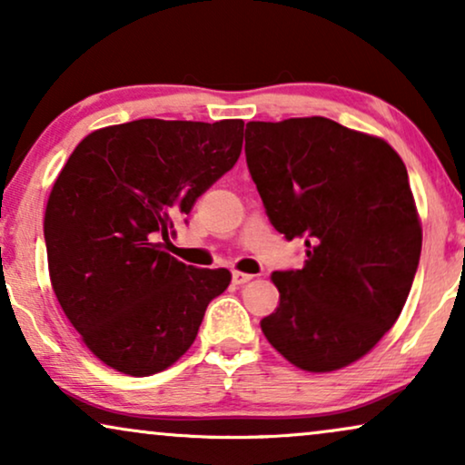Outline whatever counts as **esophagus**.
Returning a JSON list of instances; mask_svg holds the SVG:
<instances>
[{
    "mask_svg": "<svg viewBox=\"0 0 465 465\" xmlns=\"http://www.w3.org/2000/svg\"><path fill=\"white\" fill-rule=\"evenodd\" d=\"M253 275H250V272H241V271H232V282L237 285H243L247 282H252Z\"/></svg>",
    "mask_w": 465,
    "mask_h": 465,
    "instance_id": "esophagus-1",
    "label": "esophagus"
}]
</instances>
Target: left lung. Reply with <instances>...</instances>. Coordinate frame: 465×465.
Listing matches in <instances>:
<instances>
[{"mask_svg": "<svg viewBox=\"0 0 465 465\" xmlns=\"http://www.w3.org/2000/svg\"><path fill=\"white\" fill-rule=\"evenodd\" d=\"M245 158L271 224L307 247L302 269L271 275L266 341L307 372L353 364L402 313L421 256L402 158L322 116L247 123Z\"/></svg>", "mask_w": 465, "mask_h": 465, "instance_id": "8db88e82", "label": "left lung"}]
</instances>
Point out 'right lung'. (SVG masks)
Returning a JSON list of instances; mask_svg holds the SVG:
<instances>
[{
  "label": "right lung",
  "mask_w": 465,
  "mask_h": 465,
  "mask_svg": "<svg viewBox=\"0 0 465 465\" xmlns=\"http://www.w3.org/2000/svg\"><path fill=\"white\" fill-rule=\"evenodd\" d=\"M243 120L143 118L93 131L56 177L44 215L50 283L84 345L150 377L193 345L231 271L196 269L154 243L239 161Z\"/></svg>",
  "instance_id": "1"
}]
</instances>
